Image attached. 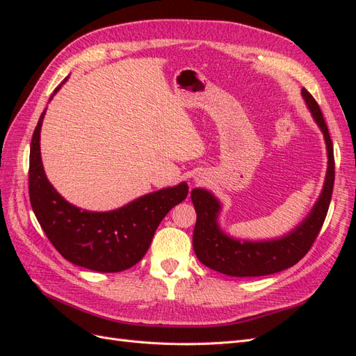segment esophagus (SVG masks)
<instances>
[{
    "instance_id": "obj_1",
    "label": "esophagus",
    "mask_w": 356,
    "mask_h": 356,
    "mask_svg": "<svg viewBox=\"0 0 356 356\" xmlns=\"http://www.w3.org/2000/svg\"><path fill=\"white\" fill-rule=\"evenodd\" d=\"M196 181H200V179H199V178H196Z\"/></svg>"
}]
</instances>
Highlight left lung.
I'll use <instances>...</instances> for the list:
<instances>
[{
    "label": "left lung",
    "instance_id": "obj_1",
    "mask_svg": "<svg viewBox=\"0 0 356 356\" xmlns=\"http://www.w3.org/2000/svg\"><path fill=\"white\" fill-rule=\"evenodd\" d=\"M301 95L315 122L324 134L328 168L324 188L315 207L300 225L281 239L272 241H238L225 234L218 225L221 204L212 193L204 188H193L191 202L195 204L197 220L193 232V248L199 261L215 272L236 277L266 276L294 266L303 258L319 234L325 221L334 187V152L332 141L324 115L318 102L305 88Z\"/></svg>",
    "mask_w": 356,
    "mask_h": 356
}]
</instances>
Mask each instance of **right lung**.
Returning a JSON list of instances; mask_svg holds the SVG:
<instances>
[{
  "mask_svg": "<svg viewBox=\"0 0 356 356\" xmlns=\"http://www.w3.org/2000/svg\"><path fill=\"white\" fill-rule=\"evenodd\" d=\"M44 114L46 110L40 115L29 152V200L41 229L58 252L75 266L102 273L135 266L148 251L160 221L187 197L188 186L181 182L161 188L108 212L74 207L53 188L42 168L40 132Z\"/></svg>",
  "mask_w": 356,
  "mask_h": 356,
  "instance_id": "1",
  "label": "right lung"
}]
</instances>
